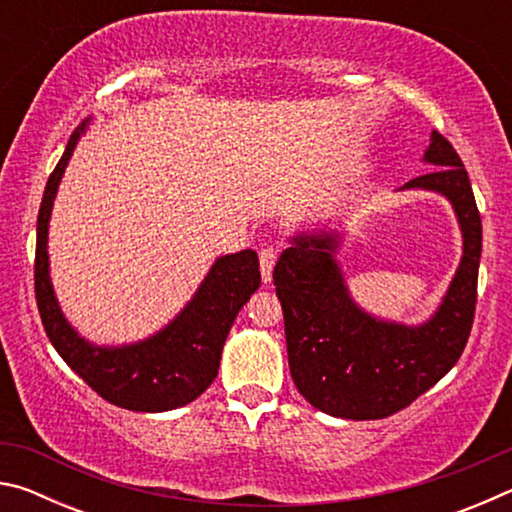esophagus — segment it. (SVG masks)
I'll return each mask as SVG.
<instances>
[{
	"label": "esophagus",
	"instance_id": "34e87169",
	"mask_svg": "<svg viewBox=\"0 0 512 512\" xmlns=\"http://www.w3.org/2000/svg\"><path fill=\"white\" fill-rule=\"evenodd\" d=\"M277 262V250L266 246L259 250V271H262V280L271 282L273 280V266Z\"/></svg>",
	"mask_w": 512,
	"mask_h": 512
}]
</instances>
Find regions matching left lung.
Wrapping results in <instances>:
<instances>
[{
  "label": "left lung",
  "mask_w": 512,
  "mask_h": 512,
  "mask_svg": "<svg viewBox=\"0 0 512 512\" xmlns=\"http://www.w3.org/2000/svg\"><path fill=\"white\" fill-rule=\"evenodd\" d=\"M433 167L402 189H427L452 203L463 257L436 314L418 327L363 311L345 287L336 232L296 235L277 259L273 282L284 311L293 384L318 411L379 420L402 411L461 359L476 307L481 216L461 158L438 131L424 151Z\"/></svg>",
  "instance_id": "left-lung-1"
}]
</instances>
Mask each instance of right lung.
Returning <instances> with one entry per match:
<instances>
[{
    "instance_id": "right-lung-1",
    "label": "right lung",
    "mask_w": 512,
    "mask_h": 512,
    "mask_svg": "<svg viewBox=\"0 0 512 512\" xmlns=\"http://www.w3.org/2000/svg\"><path fill=\"white\" fill-rule=\"evenodd\" d=\"M88 121L76 128L63 158L47 180L38 212L36 241V300L51 345L63 361L103 400L128 411L160 413L194 402L219 372L225 339L239 309L259 289V259L255 250L223 255L205 275L187 307L146 341L106 348L85 341L67 323L58 307L49 277V216L60 178L85 133Z\"/></svg>"
}]
</instances>
